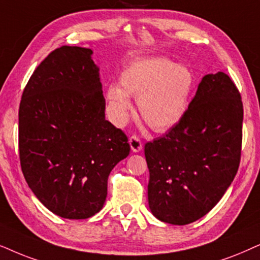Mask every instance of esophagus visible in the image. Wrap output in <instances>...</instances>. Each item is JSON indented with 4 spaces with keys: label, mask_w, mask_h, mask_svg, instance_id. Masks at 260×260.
<instances>
[{
    "label": "esophagus",
    "mask_w": 260,
    "mask_h": 260,
    "mask_svg": "<svg viewBox=\"0 0 260 260\" xmlns=\"http://www.w3.org/2000/svg\"><path fill=\"white\" fill-rule=\"evenodd\" d=\"M129 145L133 152H140L143 150V141L138 136H132L129 138Z\"/></svg>",
    "instance_id": "obj_1"
}]
</instances>
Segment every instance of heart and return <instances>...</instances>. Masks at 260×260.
Masks as SVG:
<instances>
[{"mask_svg":"<svg viewBox=\"0 0 260 260\" xmlns=\"http://www.w3.org/2000/svg\"><path fill=\"white\" fill-rule=\"evenodd\" d=\"M193 84L192 72L168 58L138 59L121 74L120 85L108 86L112 119L116 124L124 123L131 108L129 96H133L148 126L155 131L169 129L188 110Z\"/></svg>","mask_w":260,"mask_h":260,"instance_id":"b5f03b06","label":"heart"}]
</instances>
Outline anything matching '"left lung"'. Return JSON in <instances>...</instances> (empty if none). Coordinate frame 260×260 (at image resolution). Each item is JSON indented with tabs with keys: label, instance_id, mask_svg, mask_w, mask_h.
I'll return each instance as SVG.
<instances>
[{
	"label": "left lung",
	"instance_id": "8db88e82",
	"mask_svg": "<svg viewBox=\"0 0 260 260\" xmlns=\"http://www.w3.org/2000/svg\"><path fill=\"white\" fill-rule=\"evenodd\" d=\"M243 117L230 76L206 75L179 122L145 145L148 206L158 220L188 224L215 207L240 164Z\"/></svg>",
	"mask_w": 260,
	"mask_h": 260
}]
</instances>
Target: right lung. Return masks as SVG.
<instances>
[{
    "instance_id": "add662e5",
    "label": "right lung",
    "mask_w": 260,
    "mask_h": 260,
    "mask_svg": "<svg viewBox=\"0 0 260 260\" xmlns=\"http://www.w3.org/2000/svg\"><path fill=\"white\" fill-rule=\"evenodd\" d=\"M90 48L61 46L41 61L19 108L20 164L43 205L64 219L102 209L110 171L129 154L128 138L106 120Z\"/></svg>"
}]
</instances>
